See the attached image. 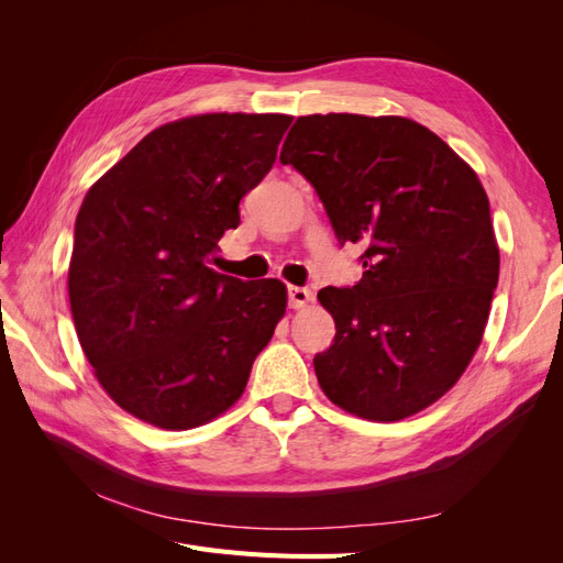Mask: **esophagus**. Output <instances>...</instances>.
Listing matches in <instances>:
<instances>
[{
  "label": "esophagus",
  "mask_w": 563,
  "mask_h": 563,
  "mask_svg": "<svg viewBox=\"0 0 563 563\" xmlns=\"http://www.w3.org/2000/svg\"><path fill=\"white\" fill-rule=\"evenodd\" d=\"M312 300V291L305 286H288V305H291L294 310L305 308Z\"/></svg>",
  "instance_id": "esophagus-1"
}]
</instances>
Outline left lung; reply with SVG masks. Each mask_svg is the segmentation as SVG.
I'll return each instance as SVG.
<instances>
[{"mask_svg":"<svg viewBox=\"0 0 563 563\" xmlns=\"http://www.w3.org/2000/svg\"><path fill=\"white\" fill-rule=\"evenodd\" d=\"M319 195L362 279L317 294L335 338L314 356L335 406L395 422L457 383L482 343L500 253L484 187L437 133L406 117L310 114L282 147Z\"/></svg>","mask_w":563,"mask_h":563,"instance_id":"obj_1","label":"left lung"}]
</instances>
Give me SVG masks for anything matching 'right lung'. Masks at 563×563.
Here are the masks:
<instances>
[{
	"label": "right lung",
	"mask_w": 563,
	"mask_h": 563,
	"mask_svg": "<svg viewBox=\"0 0 563 563\" xmlns=\"http://www.w3.org/2000/svg\"><path fill=\"white\" fill-rule=\"evenodd\" d=\"M294 117L216 112L147 133L81 201L67 294L98 383L162 430H190L242 397L286 312L279 279L209 267L240 201Z\"/></svg>",
	"instance_id": "right-lung-1"
}]
</instances>
